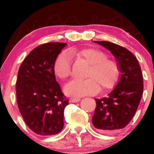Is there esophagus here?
<instances>
[{"label":"esophagus","instance_id":"esophagus-1","mask_svg":"<svg viewBox=\"0 0 154 154\" xmlns=\"http://www.w3.org/2000/svg\"><path fill=\"white\" fill-rule=\"evenodd\" d=\"M80 100V98H71L69 99V101L71 103H77V102H79Z\"/></svg>","mask_w":154,"mask_h":154}]
</instances>
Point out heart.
<instances>
[{
	"label": "heart",
	"instance_id": "heart-1",
	"mask_svg": "<svg viewBox=\"0 0 154 154\" xmlns=\"http://www.w3.org/2000/svg\"><path fill=\"white\" fill-rule=\"evenodd\" d=\"M72 56L84 59L91 65L85 80L74 79L65 86L66 94L75 97L94 95L103 90L113 88L119 74L117 63L107 59L103 51L93 48H72L60 54L55 61L54 72L59 78L66 79L72 73Z\"/></svg>",
	"mask_w": 154,
	"mask_h": 154
}]
</instances>
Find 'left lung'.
<instances>
[{
	"label": "left lung",
	"instance_id": "1",
	"mask_svg": "<svg viewBox=\"0 0 154 154\" xmlns=\"http://www.w3.org/2000/svg\"><path fill=\"white\" fill-rule=\"evenodd\" d=\"M105 47L116 58L122 72L116 86L109 96L95 99L92 118L93 126L110 133L125 128L135 115L143 91V79L137 59L130 51L108 41H95Z\"/></svg>",
	"mask_w": 154,
	"mask_h": 154
}]
</instances>
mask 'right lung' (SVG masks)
<instances>
[{"label":"right lung","mask_w":154,"mask_h":154,"mask_svg":"<svg viewBox=\"0 0 154 154\" xmlns=\"http://www.w3.org/2000/svg\"><path fill=\"white\" fill-rule=\"evenodd\" d=\"M66 45L48 43L27 55L18 72L16 94L19 110L26 125L40 135H54L63 127V111L69 104L56 80L55 61Z\"/></svg>","instance_id":"obj_1"}]
</instances>
